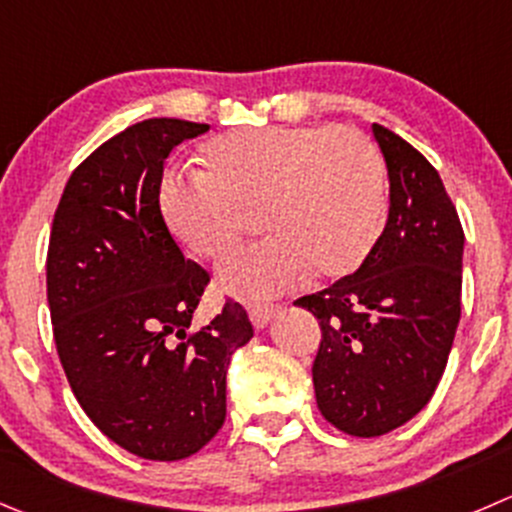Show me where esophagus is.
<instances>
[{"label":"esophagus","mask_w":512,"mask_h":512,"mask_svg":"<svg viewBox=\"0 0 512 512\" xmlns=\"http://www.w3.org/2000/svg\"><path fill=\"white\" fill-rule=\"evenodd\" d=\"M247 312H250L252 325H255L257 330H262V327H267V322L275 317L277 305H267V302H262V305H250L247 307Z\"/></svg>","instance_id":"esophagus-1"}]
</instances>
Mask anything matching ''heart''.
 <instances>
[{
  "instance_id": "b5f03b06",
  "label": "heart",
  "mask_w": 512,
  "mask_h": 512,
  "mask_svg": "<svg viewBox=\"0 0 512 512\" xmlns=\"http://www.w3.org/2000/svg\"><path fill=\"white\" fill-rule=\"evenodd\" d=\"M202 175L172 170L160 182L167 230L197 260H220L257 210L270 232L217 272L222 290L265 297L315 272H355L385 225V162L352 127H252L202 147Z\"/></svg>"
}]
</instances>
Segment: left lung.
Instances as JSON below:
<instances>
[{
	"label": "left lung",
	"mask_w": 512,
	"mask_h": 512,
	"mask_svg": "<svg viewBox=\"0 0 512 512\" xmlns=\"http://www.w3.org/2000/svg\"><path fill=\"white\" fill-rule=\"evenodd\" d=\"M390 180L385 230L352 275L295 302L320 320L317 408L355 438L400 428L433 398L460 322L465 235L438 170L372 124Z\"/></svg>",
	"instance_id": "obj_1"
}]
</instances>
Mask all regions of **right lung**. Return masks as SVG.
<instances>
[{
    "instance_id": "right-lung-1",
    "label": "right lung",
    "mask_w": 512,
    "mask_h": 512,
    "mask_svg": "<svg viewBox=\"0 0 512 512\" xmlns=\"http://www.w3.org/2000/svg\"><path fill=\"white\" fill-rule=\"evenodd\" d=\"M210 124L155 117L92 152L52 222L47 302L74 398L119 448L182 460L225 423L227 367L252 337L245 307L190 330L207 272L185 260L160 212L165 160Z\"/></svg>"
}]
</instances>
